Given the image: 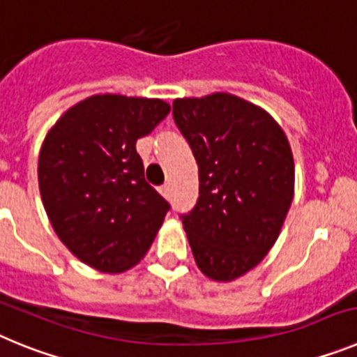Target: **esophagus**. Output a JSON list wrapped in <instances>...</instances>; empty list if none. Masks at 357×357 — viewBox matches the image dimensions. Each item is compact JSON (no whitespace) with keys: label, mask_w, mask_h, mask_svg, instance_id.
Returning <instances> with one entry per match:
<instances>
[{"label":"esophagus","mask_w":357,"mask_h":357,"mask_svg":"<svg viewBox=\"0 0 357 357\" xmlns=\"http://www.w3.org/2000/svg\"><path fill=\"white\" fill-rule=\"evenodd\" d=\"M159 191H160V195H162V197L168 198L169 193H172V188H169V184H164V185H160Z\"/></svg>","instance_id":"obj_1"}]
</instances>
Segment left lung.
Instances as JSON below:
<instances>
[{
  "label": "left lung",
  "mask_w": 357,
  "mask_h": 357,
  "mask_svg": "<svg viewBox=\"0 0 357 357\" xmlns=\"http://www.w3.org/2000/svg\"><path fill=\"white\" fill-rule=\"evenodd\" d=\"M173 119L198 164L200 197L182 225L204 275L229 282L261 263L295 189L288 137L266 110L229 93L176 98Z\"/></svg>",
  "instance_id": "obj_1"
}]
</instances>
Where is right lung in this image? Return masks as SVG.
I'll return each mask as SVG.
<instances>
[{
	"mask_svg": "<svg viewBox=\"0 0 357 357\" xmlns=\"http://www.w3.org/2000/svg\"><path fill=\"white\" fill-rule=\"evenodd\" d=\"M169 110L159 98L94 94L66 110L40 146L39 189L53 230L94 270L139 263L169 211L135 150Z\"/></svg>",
	"mask_w": 357,
	"mask_h": 357,
	"instance_id": "obj_1",
	"label": "right lung"
}]
</instances>
